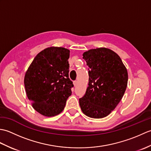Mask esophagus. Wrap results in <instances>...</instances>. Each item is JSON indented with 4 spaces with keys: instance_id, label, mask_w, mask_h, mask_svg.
Returning <instances> with one entry per match:
<instances>
[{
    "instance_id": "1",
    "label": "esophagus",
    "mask_w": 151,
    "mask_h": 151,
    "mask_svg": "<svg viewBox=\"0 0 151 151\" xmlns=\"http://www.w3.org/2000/svg\"><path fill=\"white\" fill-rule=\"evenodd\" d=\"M77 84H78V82L76 81L73 82V84H74V86H76V85H77Z\"/></svg>"
}]
</instances>
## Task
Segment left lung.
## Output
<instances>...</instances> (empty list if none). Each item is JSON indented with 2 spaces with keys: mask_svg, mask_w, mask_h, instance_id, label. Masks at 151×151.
<instances>
[{
  "mask_svg": "<svg viewBox=\"0 0 151 151\" xmlns=\"http://www.w3.org/2000/svg\"><path fill=\"white\" fill-rule=\"evenodd\" d=\"M89 67L86 94L79 99L81 110L87 116H108L123 98L128 83V72L121 58L107 48L90 49L83 54Z\"/></svg>",
  "mask_w": 151,
  "mask_h": 151,
  "instance_id": "obj_1",
  "label": "left lung"
}]
</instances>
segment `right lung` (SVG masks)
I'll use <instances>...</instances> for the list:
<instances>
[{"instance_id":"obj_1","label":"right lung","mask_w":151,"mask_h":151,"mask_svg":"<svg viewBox=\"0 0 151 151\" xmlns=\"http://www.w3.org/2000/svg\"><path fill=\"white\" fill-rule=\"evenodd\" d=\"M69 54L70 50L63 47H48L37 54L25 73L27 97L34 110L44 116L60 114L72 93Z\"/></svg>"}]
</instances>
